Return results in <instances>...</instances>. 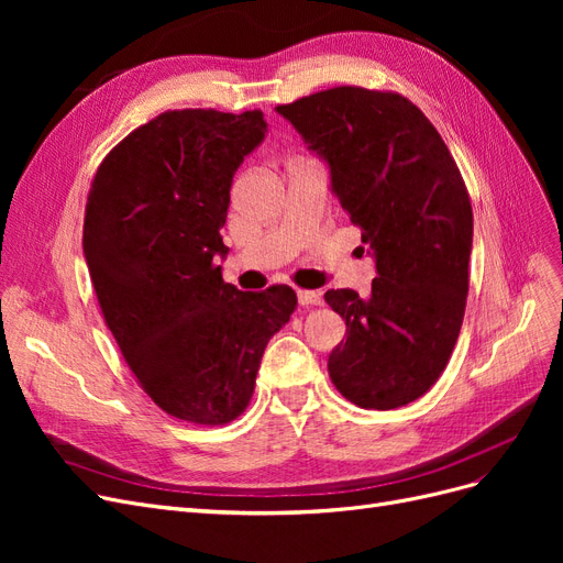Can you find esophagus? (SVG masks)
Segmentation results:
<instances>
[{"mask_svg": "<svg viewBox=\"0 0 563 563\" xmlns=\"http://www.w3.org/2000/svg\"><path fill=\"white\" fill-rule=\"evenodd\" d=\"M298 302L300 305H321V294L319 291H298Z\"/></svg>", "mask_w": 563, "mask_h": 563, "instance_id": "34e87169", "label": "esophagus"}]
</instances>
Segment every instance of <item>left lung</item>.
I'll use <instances>...</instances> for the list:
<instances>
[{"label": "left lung", "instance_id": "obj_1", "mask_svg": "<svg viewBox=\"0 0 563 563\" xmlns=\"http://www.w3.org/2000/svg\"><path fill=\"white\" fill-rule=\"evenodd\" d=\"M329 166L338 197L376 261L371 294L329 288L346 343L329 354L340 395L389 411L446 368L467 300L472 203L446 143L411 100L338 87L277 106Z\"/></svg>", "mask_w": 563, "mask_h": 563}]
</instances>
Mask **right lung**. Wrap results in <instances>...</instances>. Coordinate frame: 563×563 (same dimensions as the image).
Masks as SVG:
<instances>
[{
	"label": "right lung",
	"instance_id": "1",
	"mask_svg": "<svg viewBox=\"0 0 563 563\" xmlns=\"http://www.w3.org/2000/svg\"><path fill=\"white\" fill-rule=\"evenodd\" d=\"M261 110H174L129 133L98 166L84 258L126 364L162 411L223 424L251 401L267 340L296 310L288 286L223 282L230 187L265 141Z\"/></svg>",
	"mask_w": 563,
	"mask_h": 563
}]
</instances>
